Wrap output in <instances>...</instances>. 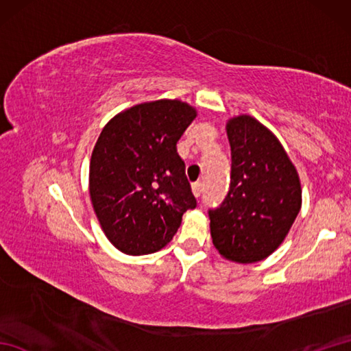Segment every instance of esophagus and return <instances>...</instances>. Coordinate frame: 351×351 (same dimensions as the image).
<instances>
[{
    "mask_svg": "<svg viewBox=\"0 0 351 351\" xmlns=\"http://www.w3.org/2000/svg\"><path fill=\"white\" fill-rule=\"evenodd\" d=\"M191 190H193V195H195L196 197H200V196H202V191H204V184L199 182V181L193 182Z\"/></svg>",
    "mask_w": 351,
    "mask_h": 351,
    "instance_id": "esophagus-1",
    "label": "esophagus"
}]
</instances>
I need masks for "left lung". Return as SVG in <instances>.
I'll use <instances>...</instances> for the list:
<instances>
[{"mask_svg":"<svg viewBox=\"0 0 351 351\" xmlns=\"http://www.w3.org/2000/svg\"><path fill=\"white\" fill-rule=\"evenodd\" d=\"M230 185L210 210L214 247L238 264L263 261L279 247L302 208L294 164L274 134L249 114L229 119Z\"/></svg>","mask_w":351,"mask_h":351,"instance_id":"left-lung-1","label":"left lung"}]
</instances>
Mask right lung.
I'll use <instances>...</instances> for the list:
<instances>
[{
    "mask_svg": "<svg viewBox=\"0 0 351 351\" xmlns=\"http://www.w3.org/2000/svg\"><path fill=\"white\" fill-rule=\"evenodd\" d=\"M197 116L180 99L137 104L104 126L93 147L88 191L108 241L126 255L158 252L196 208L176 143Z\"/></svg>",
    "mask_w": 351,
    "mask_h": 351,
    "instance_id": "right-lung-1",
    "label": "right lung"
}]
</instances>
